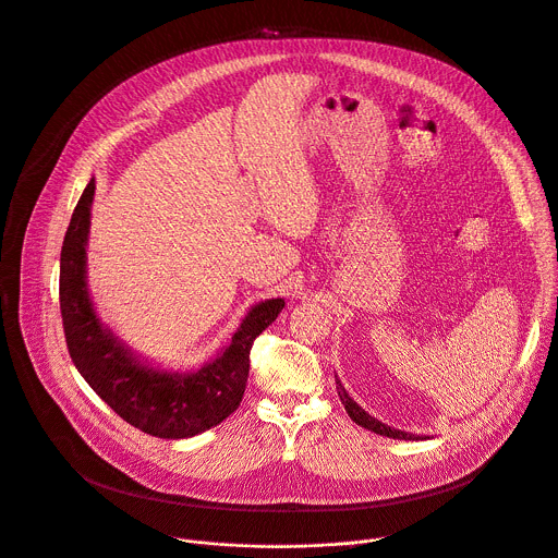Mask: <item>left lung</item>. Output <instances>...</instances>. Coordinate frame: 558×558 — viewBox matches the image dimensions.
Masks as SVG:
<instances>
[{
  "label": "left lung",
  "mask_w": 558,
  "mask_h": 558,
  "mask_svg": "<svg viewBox=\"0 0 558 558\" xmlns=\"http://www.w3.org/2000/svg\"><path fill=\"white\" fill-rule=\"evenodd\" d=\"M335 386H337V395H339V399H341V403H343L348 416H350L356 425H361L363 429L375 432V434H379V436L395 438V440H427V436H418V434H408V432L395 429V427H390V425L377 421L375 416H369V414H367L359 403H354V399L345 392V388L341 386V381H339L337 375H335Z\"/></svg>",
  "instance_id": "1"
}]
</instances>
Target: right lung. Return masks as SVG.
<instances>
[{
	"label": "right lung",
	"mask_w": 558,
	"mask_h": 558,
	"mask_svg": "<svg viewBox=\"0 0 558 558\" xmlns=\"http://www.w3.org/2000/svg\"><path fill=\"white\" fill-rule=\"evenodd\" d=\"M96 181L83 191L61 250V315L70 356L89 388L140 432L181 440L223 423L243 401L254 339L280 315L282 298L254 304L228 345L202 367L163 369L131 350L107 324L87 287V241Z\"/></svg>",
	"instance_id": "1"
}]
</instances>
